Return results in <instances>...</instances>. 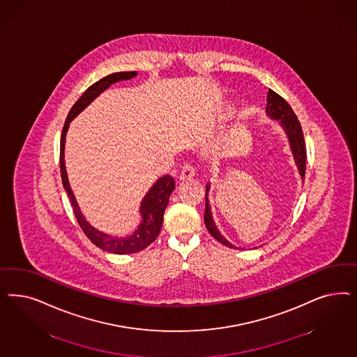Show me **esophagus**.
Listing matches in <instances>:
<instances>
[{
	"mask_svg": "<svg viewBox=\"0 0 357 357\" xmlns=\"http://www.w3.org/2000/svg\"><path fill=\"white\" fill-rule=\"evenodd\" d=\"M195 174H196L195 167H193L190 162H186V164H184L183 169H181V173H180V178H181V180H189V178H192Z\"/></svg>",
	"mask_w": 357,
	"mask_h": 357,
	"instance_id": "esophagus-1",
	"label": "esophagus"
}]
</instances>
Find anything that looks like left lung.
Here are the masks:
<instances>
[{
  "mask_svg": "<svg viewBox=\"0 0 357 357\" xmlns=\"http://www.w3.org/2000/svg\"><path fill=\"white\" fill-rule=\"evenodd\" d=\"M266 114L271 118L277 119L280 122V125L284 128V131L287 132V137L289 139V144L293 152L294 160L298 167L299 174L301 177H305L306 173V144H305V139H303V132H302V127L299 123L297 115L294 114L293 109L290 107V105L276 92H273L272 89L268 91L266 96ZM208 188L210 184L206 186V195H205V225L208 232L213 235V238H215L218 242L222 243L226 247L235 248V245H232L226 238H223L220 235L213 217H211V210L208 205Z\"/></svg>",
  "mask_w": 357,
  "mask_h": 357,
  "instance_id": "obj_1",
  "label": "left lung"
}]
</instances>
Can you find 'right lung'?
<instances>
[{"instance_id": "obj_1", "label": "right lung", "mask_w": 357, "mask_h": 357, "mask_svg": "<svg viewBox=\"0 0 357 357\" xmlns=\"http://www.w3.org/2000/svg\"><path fill=\"white\" fill-rule=\"evenodd\" d=\"M137 76V72H115L104 79L94 82L91 85L80 98L76 101V104L72 106L69 110L68 116L66 119V123L61 131V138H60V173H61V181L63 186L67 192L69 197V201L73 207L75 217L77 219L80 225L81 230L88 236V239L96 244L98 248L107 251V252L115 253V255H127V253L139 252L144 248H147L151 243L153 242L162 226V215L164 210L168 205L169 196L176 188L174 180L172 176L167 174L160 177L153 186L149 190V193L143 198L142 205H140V214H142V223L138 226V230L135 231L132 235L126 236V238H114L112 235L104 234L101 231L96 230L93 226L89 225V222L84 218L81 214L80 207L76 202V198L73 196V192L69 186L68 176L66 171V161H64V146H66V135L68 131L69 122L81 113L88 105L92 102L96 97H98L105 89H107L112 84L118 82V81L130 80Z\"/></svg>"}]
</instances>
